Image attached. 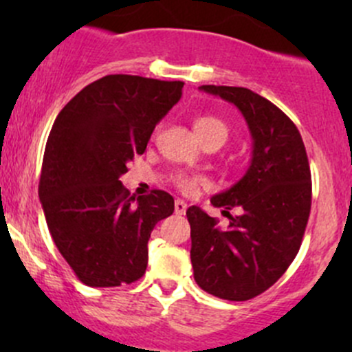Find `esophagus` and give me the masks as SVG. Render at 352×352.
I'll use <instances>...</instances> for the list:
<instances>
[{
	"mask_svg": "<svg viewBox=\"0 0 352 352\" xmlns=\"http://www.w3.org/2000/svg\"><path fill=\"white\" fill-rule=\"evenodd\" d=\"M186 209H187L186 201H182V199H177V201H175V214H186Z\"/></svg>",
	"mask_w": 352,
	"mask_h": 352,
	"instance_id": "obj_1",
	"label": "esophagus"
}]
</instances>
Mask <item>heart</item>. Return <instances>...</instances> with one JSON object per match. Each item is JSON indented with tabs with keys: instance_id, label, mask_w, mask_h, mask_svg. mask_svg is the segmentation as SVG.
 I'll return each instance as SVG.
<instances>
[{
	"instance_id": "1",
	"label": "heart",
	"mask_w": 352,
	"mask_h": 352,
	"mask_svg": "<svg viewBox=\"0 0 352 352\" xmlns=\"http://www.w3.org/2000/svg\"><path fill=\"white\" fill-rule=\"evenodd\" d=\"M194 131H196L197 138L201 140L202 144L206 143H219L223 144L230 136V127L228 124L223 119H219L218 116H199L194 119ZM173 184L179 187L184 192H192L197 187H201L204 184V180L197 175H190V173H175L172 177Z\"/></svg>"
}]
</instances>
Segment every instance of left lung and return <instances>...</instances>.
<instances>
[{"instance_id": "8db88e82", "label": "left lung", "mask_w": 352, "mask_h": 352, "mask_svg": "<svg viewBox=\"0 0 352 352\" xmlns=\"http://www.w3.org/2000/svg\"><path fill=\"white\" fill-rule=\"evenodd\" d=\"M201 90L239 107L254 151L242 179L211 199L228 216L225 230L197 206L187 209L194 279L212 296L247 301L274 285L300 250L311 208L310 163L298 127L267 98L242 87ZM230 208L241 212L232 217Z\"/></svg>"}]
</instances>
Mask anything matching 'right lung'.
<instances>
[{"instance_id": "obj_1", "label": "right lung", "mask_w": 352, "mask_h": 352, "mask_svg": "<svg viewBox=\"0 0 352 352\" xmlns=\"http://www.w3.org/2000/svg\"><path fill=\"white\" fill-rule=\"evenodd\" d=\"M182 87L109 74L74 95L52 124L38 197L56 247L87 286L131 285L146 271L148 240L173 212V197L165 190L131 196L119 177L144 153Z\"/></svg>"}]
</instances>
